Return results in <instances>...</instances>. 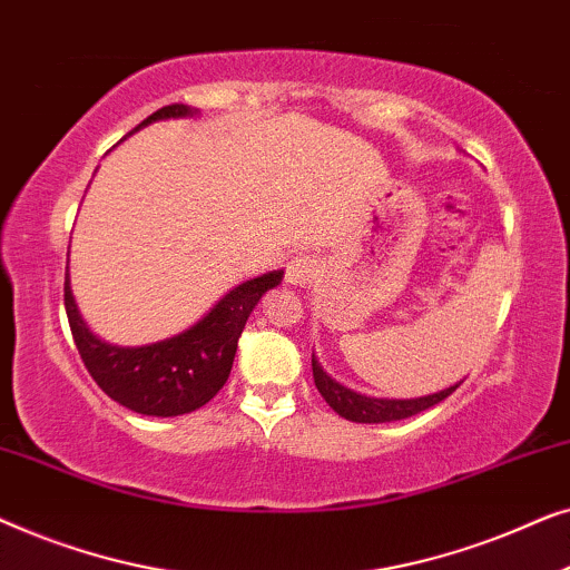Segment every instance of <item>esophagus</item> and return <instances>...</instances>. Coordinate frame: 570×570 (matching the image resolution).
<instances>
[{
    "mask_svg": "<svg viewBox=\"0 0 570 570\" xmlns=\"http://www.w3.org/2000/svg\"><path fill=\"white\" fill-rule=\"evenodd\" d=\"M318 272H322V264L314 254H298L295 259L287 264V272H285V279L291 285H311L314 279L318 277Z\"/></svg>",
    "mask_w": 570,
    "mask_h": 570,
    "instance_id": "obj_1",
    "label": "esophagus"
}]
</instances>
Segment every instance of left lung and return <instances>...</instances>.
Here are the masks:
<instances>
[{
    "instance_id": "obj_1",
    "label": "left lung",
    "mask_w": 570,
    "mask_h": 570,
    "mask_svg": "<svg viewBox=\"0 0 570 570\" xmlns=\"http://www.w3.org/2000/svg\"><path fill=\"white\" fill-rule=\"evenodd\" d=\"M311 368H314V381H316L318 394L324 396L326 404H330L337 415H342L345 420H353V423H392V420L412 417L417 415V412L443 402L451 392H456L459 384H462V381H459L456 386L443 389L439 394L417 396V400H376V396L357 394L353 389L337 384L332 376H326L322 365L316 363V357H311Z\"/></svg>"
}]
</instances>
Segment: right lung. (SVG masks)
<instances>
[{
    "label": "right lung",
    "mask_w": 570,
    "mask_h": 570,
    "mask_svg": "<svg viewBox=\"0 0 570 570\" xmlns=\"http://www.w3.org/2000/svg\"><path fill=\"white\" fill-rule=\"evenodd\" d=\"M189 114L184 104L163 106L137 124L135 131L153 121ZM279 279L283 272H267L233 287L191 330L145 347H116L100 342L77 311L69 277H65V308L85 368L114 402L139 415L176 417L199 410L220 392L230 376L238 337L248 314L264 293L279 285Z\"/></svg>",
    "instance_id": "1"
}]
</instances>
